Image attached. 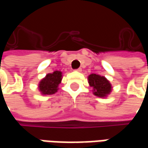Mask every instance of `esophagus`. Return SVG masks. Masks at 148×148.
<instances>
[{
	"instance_id": "esophagus-1",
	"label": "esophagus",
	"mask_w": 148,
	"mask_h": 148,
	"mask_svg": "<svg viewBox=\"0 0 148 148\" xmlns=\"http://www.w3.org/2000/svg\"><path fill=\"white\" fill-rule=\"evenodd\" d=\"M75 71H77V72H81V71H82V68H78V69H76Z\"/></svg>"
}]
</instances>
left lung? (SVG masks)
I'll list each match as a JSON object with an SVG mask.
<instances>
[{
  "mask_svg": "<svg viewBox=\"0 0 148 148\" xmlns=\"http://www.w3.org/2000/svg\"><path fill=\"white\" fill-rule=\"evenodd\" d=\"M89 83L93 88V94L99 97H105L111 92V84L106 77L98 74H90L89 77Z\"/></svg>",
  "mask_w": 148,
  "mask_h": 148,
  "instance_id": "obj_1",
  "label": "left lung"
}]
</instances>
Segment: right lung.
<instances>
[{
    "label": "right lung",
    "instance_id": "1",
    "mask_svg": "<svg viewBox=\"0 0 148 148\" xmlns=\"http://www.w3.org/2000/svg\"><path fill=\"white\" fill-rule=\"evenodd\" d=\"M62 80L61 71H55L52 74H47L39 82V91L44 95H51L57 92L58 86Z\"/></svg>",
    "mask_w": 148,
    "mask_h": 148
}]
</instances>
